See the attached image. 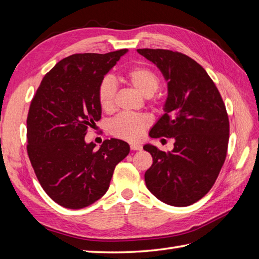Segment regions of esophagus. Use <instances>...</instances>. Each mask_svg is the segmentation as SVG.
Here are the masks:
<instances>
[{"label":"esophagus","instance_id":"obj_1","mask_svg":"<svg viewBox=\"0 0 259 259\" xmlns=\"http://www.w3.org/2000/svg\"><path fill=\"white\" fill-rule=\"evenodd\" d=\"M130 148H131V150H141L142 146L138 145V144H131Z\"/></svg>","mask_w":259,"mask_h":259}]
</instances>
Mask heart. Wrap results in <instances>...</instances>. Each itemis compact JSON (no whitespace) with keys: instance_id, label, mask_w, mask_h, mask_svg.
Here are the masks:
<instances>
[{"instance_id":"obj_1","label":"heart","mask_w":259,"mask_h":259,"mask_svg":"<svg viewBox=\"0 0 259 259\" xmlns=\"http://www.w3.org/2000/svg\"><path fill=\"white\" fill-rule=\"evenodd\" d=\"M126 83L141 93L144 97L150 98L153 106H159L160 101L152 95L155 93L160 79L156 72L149 68L135 67L129 69L123 75ZM115 84L110 78L101 80L98 87V100L104 112H111L115 103ZM150 118L145 113H121L109 124V131L112 136L128 141H137L142 138L145 130L150 125Z\"/></svg>"}]
</instances>
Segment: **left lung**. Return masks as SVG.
<instances>
[{
  "mask_svg": "<svg viewBox=\"0 0 259 259\" xmlns=\"http://www.w3.org/2000/svg\"><path fill=\"white\" fill-rule=\"evenodd\" d=\"M137 51L157 65L168 85L164 113L149 136L175 139L168 153L144 146L153 161L145 174L147 188L167 205H192L211 189L226 159V107L213 81L195 60L163 49Z\"/></svg>",
  "mask_w": 259,
  "mask_h": 259,
  "instance_id": "8db88e82",
  "label": "left lung"
}]
</instances>
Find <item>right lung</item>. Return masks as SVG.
Returning <instances> with one entry per match:
<instances>
[{
  "instance_id": "add662e5",
  "label": "right lung",
  "mask_w": 259,
  "mask_h": 259,
  "mask_svg": "<svg viewBox=\"0 0 259 259\" xmlns=\"http://www.w3.org/2000/svg\"><path fill=\"white\" fill-rule=\"evenodd\" d=\"M126 51L78 53L61 60L31 101L27 155L43 190L64 208H84L100 199L115 166L130 151L119 139L104 140L99 149L84 140L88 128L101 119L98 87Z\"/></svg>"
}]
</instances>
